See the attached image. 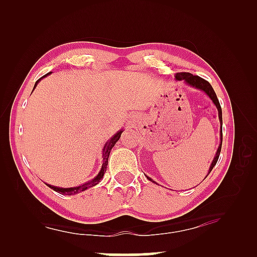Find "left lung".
I'll use <instances>...</instances> for the list:
<instances>
[{
	"label": "left lung",
	"instance_id": "1",
	"mask_svg": "<svg viewBox=\"0 0 257 257\" xmlns=\"http://www.w3.org/2000/svg\"><path fill=\"white\" fill-rule=\"evenodd\" d=\"M176 78H177L178 80H185V83H187V84L195 87V88H198V89H201V90L205 91V94L211 98L212 101L214 102V105L216 106L217 110H219V118H220V121H221V123H222V108H221V105H220V101H219V99H217L215 91H214V89L212 88V86H211V84L209 83V81L203 79V78H201L200 76L192 75V74H190V73H177V74H176ZM222 139H223V136H222V134H221V140H222ZM221 148H222V143H221V145H220V147H219V149H217V151H216V155H215V157H214V159H213V161H212V165H211V167H210L209 173L212 171V169L214 168V166L216 165L217 160H219ZM147 179L150 180V181H152V180H151L150 178H148V177H147ZM152 182H155V181H152ZM155 183H156V182H155Z\"/></svg>",
	"mask_w": 257,
	"mask_h": 257
}]
</instances>
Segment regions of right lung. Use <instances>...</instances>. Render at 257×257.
Wrapping results in <instances>:
<instances>
[{"label":"right lung","instance_id":"add662e5","mask_svg":"<svg viewBox=\"0 0 257 257\" xmlns=\"http://www.w3.org/2000/svg\"><path fill=\"white\" fill-rule=\"evenodd\" d=\"M48 74H51V73H48ZM48 74H46V75H44L43 76V77H45V76H47ZM42 77V78H43ZM42 78H40L38 79L36 83H35V86L37 85V83L38 81H40ZM35 86H34V88H35ZM121 133L122 132H119V133H117L116 135L113 136V137L108 141V143L105 145V147H103V152H102V157H103V159H102V167H101V170H100V172L98 173V176L96 177V178H94L91 180V181H89V182H87V183H85V184H83V185H80V187H76V188H67V189H63V188H57V187H53V185H50V184H47V187H50L51 189H53L54 191H56V192H58V193H61V194H66V195H72V194H76V193H79V192H81V191H85V190H87L88 188H91V187H94V185H96L98 182L100 181V180L102 179V177H103V174H105V172H106V170H107V166H108V158H109V154H110V150L112 149V147L116 145V143L117 141L119 140V138H120V136H121Z\"/></svg>","mask_w":257,"mask_h":257}]
</instances>
